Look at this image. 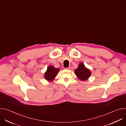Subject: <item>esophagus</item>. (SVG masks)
<instances>
[{"label": "esophagus", "mask_w": 126, "mask_h": 126, "mask_svg": "<svg viewBox=\"0 0 126 126\" xmlns=\"http://www.w3.org/2000/svg\"><path fill=\"white\" fill-rule=\"evenodd\" d=\"M65 69H66V70H70L71 69V67H69L68 68H65Z\"/></svg>", "instance_id": "1"}]
</instances>
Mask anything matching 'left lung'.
Returning <instances> with one entry per match:
<instances>
[{
	"label": "left lung",
	"instance_id": "1",
	"mask_svg": "<svg viewBox=\"0 0 126 126\" xmlns=\"http://www.w3.org/2000/svg\"><path fill=\"white\" fill-rule=\"evenodd\" d=\"M75 73L78 78L82 81L87 80L91 74L90 71L86 68L82 63L79 64L78 67L75 70Z\"/></svg>",
	"mask_w": 126,
	"mask_h": 126
}]
</instances>
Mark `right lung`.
<instances>
[{
	"instance_id": "add662e5",
	"label": "right lung",
	"mask_w": 126,
	"mask_h": 126,
	"mask_svg": "<svg viewBox=\"0 0 126 126\" xmlns=\"http://www.w3.org/2000/svg\"><path fill=\"white\" fill-rule=\"evenodd\" d=\"M59 71V69L50 66L48 67L47 71L45 73L44 77L48 81H52L56 77Z\"/></svg>"
}]
</instances>
